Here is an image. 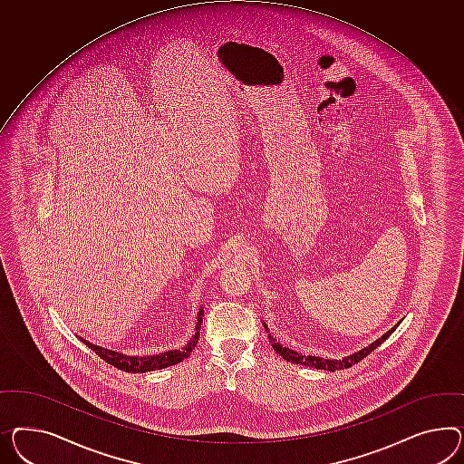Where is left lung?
Masks as SVG:
<instances>
[{"label": "left lung", "mask_w": 464, "mask_h": 464, "mask_svg": "<svg viewBox=\"0 0 464 464\" xmlns=\"http://www.w3.org/2000/svg\"><path fill=\"white\" fill-rule=\"evenodd\" d=\"M265 329H266V324H264ZM399 327L397 326L392 327L390 331H387L383 336L380 339H376L375 343H372L370 346H366L364 350L358 351V353H354V354H350V356H346V358H343V360H324V358H319V356H305V354H301V353H297V351L288 350L285 346H282L280 343H276L274 336H270L268 334V339L272 341V348L284 358V360H287V362H292V363L295 364H305V366H311V368H317V370H327V372H336V370H344V368H350L353 364L360 363L363 358H366L372 351L376 350L385 339L389 338L390 334L395 331ZM266 333H268V329H266Z\"/></svg>", "instance_id": "left-lung-1"}]
</instances>
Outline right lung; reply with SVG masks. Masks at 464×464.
<instances>
[{"instance_id":"add662e5","label":"right lung","mask_w":464,"mask_h":464,"mask_svg":"<svg viewBox=\"0 0 464 464\" xmlns=\"http://www.w3.org/2000/svg\"><path fill=\"white\" fill-rule=\"evenodd\" d=\"M202 315H204V311H199L198 324H196V334L190 338V341L182 350L165 351V353L151 354V356H126V354L116 353V351L104 350L101 346L91 344L86 339H82V343H86V346L94 351L101 360H104L108 364H113L118 370H123L126 373H145V372H153V370H162L167 366L180 363L190 356V351L196 348V344L199 341Z\"/></svg>"}]
</instances>
